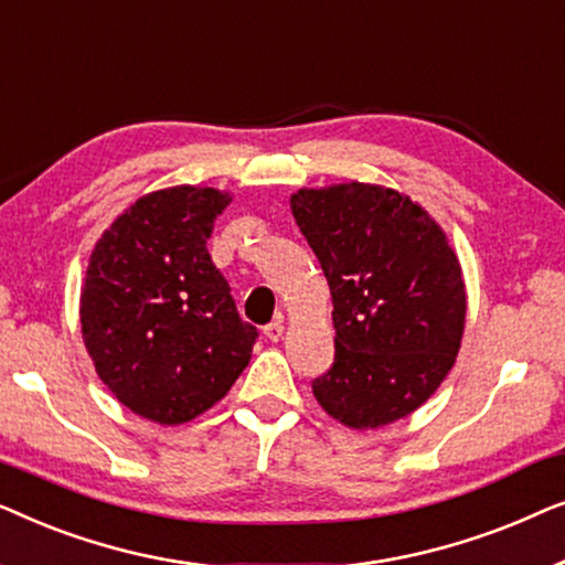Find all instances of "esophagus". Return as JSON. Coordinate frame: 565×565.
<instances>
[{"mask_svg":"<svg viewBox=\"0 0 565 565\" xmlns=\"http://www.w3.org/2000/svg\"><path fill=\"white\" fill-rule=\"evenodd\" d=\"M282 331H285L282 321H273V323H267V327H265V337L269 339V342H280Z\"/></svg>","mask_w":565,"mask_h":565,"instance_id":"34e87169","label":"esophagus"}]
</instances>
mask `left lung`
I'll return each mask as SVG.
<instances>
[{
	"mask_svg": "<svg viewBox=\"0 0 565 565\" xmlns=\"http://www.w3.org/2000/svg\"><path fill=\"white\" fill-rule=\"evenodd\" d=\"M290 211L327 275L334 365L313 381L323 412L377 429L416 412L460 352L466 280L443 226L370 182L303 188Z\"/></svg>",
	"mask_w": 565,
	"mask_h": 565,
	"instance_id": "obj_1",
	"label": "left lung"
}]
</instances>
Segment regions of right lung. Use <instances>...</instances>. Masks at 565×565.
<instances>
[{"mask_svg": "<svg viewBox=\"0 0 565 565\" xmlns=\"http://www.w3.org/2000/svg\"><path fill=\"white\" fill-rule=\"evenodd\" d=\"M228 203V192L195 184L149 192L110 223L87 265L79 319L99 381L164 427L218 404L252 360L257 329L238 319L205 246Z\"/></svg>", "mask_w": 565, "mask_h": 565, "instance_id": "add662e5", "label": "right lung"}]
</instances>
